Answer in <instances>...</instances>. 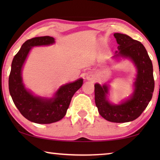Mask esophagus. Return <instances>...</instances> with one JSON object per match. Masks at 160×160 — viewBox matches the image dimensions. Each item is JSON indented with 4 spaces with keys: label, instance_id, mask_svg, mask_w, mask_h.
Listing matches in <instances>:
<instances>
[{
    "label": "esophagus",
    "instance_id": "1",
    "mask_svg": "<svg viewBox=\"0 0 160 160\" xmlns=\"http://www.w3.org/2000/svg\"><path fill=\"white\" fill-rule=\"evenodd\" d=\"M87 79H88V80H92L93 79L92 76H91V75H89V76H87Z\"/></svg>",
    "mask_w": 160,
    "mask_h": 160
}]
</instances>
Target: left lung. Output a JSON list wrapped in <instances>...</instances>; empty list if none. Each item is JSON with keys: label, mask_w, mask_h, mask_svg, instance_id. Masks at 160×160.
<instances>
[{"label": "left lung", "mask_w": 160, "mask_h": 160, "mask_svg": "<svg viewBox=\"0 0 160 160\" xmlns=\"http://www.w3.org/2000/svg\"><path fill=\"white\" fill-rule=\"evenodd\" d=\"M113 36L118 44V51L112 58L118 61L121 58L128 59L136 68L133 92L119 104H113L108 99L109 85L96 83L94 98L103 118L111 122L126 123L138 118L152 97L155 88L153 67L147 51L140 42L121 33H114Z\"/></svg>", "instance_id": "8db88e82"}]
</instances>
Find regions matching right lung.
I'll use <instances>...</instances> for the list:
<instances>
[{"label":"right lung","mask_w":160,"mask_h":160,"mask_svg":"<svg viewBox=\"0 0 160 160\" xmlns=\"http://www.w3.org/2000/svg\"><path fill=\"white\" fill-rule=\"evenodd\" d=\"M54 43L55 39L49 36L28 39L22 45L12 62L8 80L10 96L21 114L28 120L36 123H51L63 118L66 114L72 96L83 84L82 78L65 84L50 98L34 95L25 88L22 72L32 48L49 46Z\"/></svg>","instance_id":"right-lung-1"}]
</instances>
